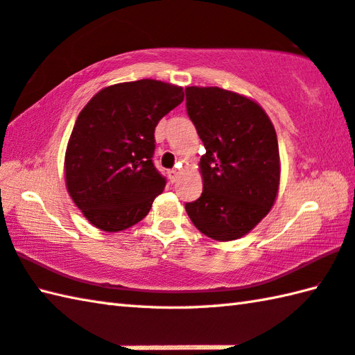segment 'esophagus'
Here are the masks:
<instances>
[{
  "label": "esophagus",
  "mask_w": 355,
  "mask_h": 355,
  "mask_svg": "<svg viewBox=\"0 0 355 355\" xmlns=\"http://www.w3.org/2000/svg\"><path fill=\"white\" fill-rule=\"evenodd\" d=\"M179 175H180V170H176V168H175V170H170V171H168V178H170L171 182H176Z\"/></svg>",
  "instance_id": "obj_1"
}]
</instances>
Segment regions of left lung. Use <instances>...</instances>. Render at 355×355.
Instances as JSON below:
<instances>
[{
  "mask_svg": "<svg viewBox=\"0 0 355 355\" xmlns=\"http://www.w3.org/2000/svg\"><path fill=\"white\" fill-rule=\"evenodd\" d=\"M187 112L205 146L202 195L185 204L196 229L215 241L243 238L275 204L279 151L269 116L238 92L218 86L185 88Z\"/></svg>",
  "mask_w": 355,
  "mask_h": 355,
  "instance_id": "8db88e82",
  "label": "left lung"
}]
</instances>
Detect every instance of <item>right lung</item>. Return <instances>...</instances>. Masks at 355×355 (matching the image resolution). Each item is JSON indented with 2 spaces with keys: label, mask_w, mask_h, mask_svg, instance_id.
Here are the masks:
<instances>
[{
  "label": "right lung",
  "mask_w": 355,
  "mask_h": 355,
  "mask_svg": "<svg viewBox=\"0 0 355 355\" xmlns=\"http://www.w3.org/2000/svg\"><path fill=\"white\" fill-rule=\"evenodd\" d=\"M184 100L180 86L144 78L106 86L73 125L64 182L83 216L114 233L142 220L165 189L153 164L155 128Z\"/></svg>",
  "instance_id": "add662e5"
}]
</instances>
